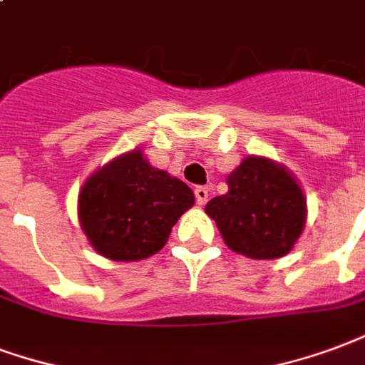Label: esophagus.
I'll return each mask as SVG.
<instances>
[{"instance_id":"esophagus-1","label":"esophagus","mask_w":365,"mask_h":365,"mask_svg":"<svg viewBox=\"0 0 365 365\" xmlns=\"http://www.w3.org/2000/svg\"><path fill=\"white\" fill-rule=\"evenodd\" d=\"M194 196H196V202H198L200 206H204L210 198L208 186H196V188H194Z\"/></svg>"}]
</instances>
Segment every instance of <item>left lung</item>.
<instances>
[{
	"label": "left lung",
	"instance_id": "left-lung-1",
	"mask_svg": "<svg viewBox=\"0 0 365 365\" xmlns=\"http://www.w3.org/2000/svg\"><path fill=\"white\" fill-rule=\"evenodd\" d=\"M227 192L206 204L231 251L255 260L286 257L307 222V200L288 167L270 157H245L227 175Z\"/></svg>",
	"mask_w": 365,
	"mask_h": 365
}]
</instances>
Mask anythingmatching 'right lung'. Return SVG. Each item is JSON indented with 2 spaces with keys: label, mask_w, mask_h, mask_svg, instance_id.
I'll return each instance as SVG.
<instances>
[{
  "label": "right lung",
  "mask_w": 365,
  "mask_h": 365,
  "mask_svg": "<svg viewBox=\"0 0 365 365\" xmlns=\"http://www.w3.org/2000/svg\"><path fill=\"white\" fill-rule=\"evenodd\" d=\"M192 206L190 186L153 167L135 148L87 177L77 196V217L101 257L134 262L161 251L173 225Z\"/></svg>",
  "instance_id": "1"
}]
</instances>
